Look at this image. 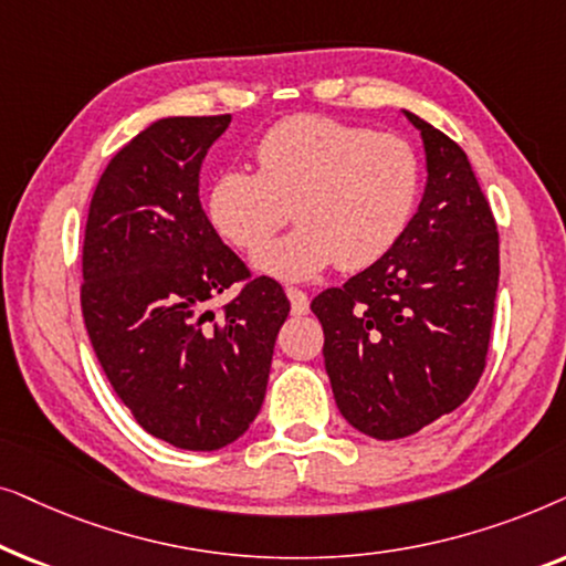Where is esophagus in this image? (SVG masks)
<instances>
[{
    "instance_id": "34e87169",
    "label": "esophagus",
    "mask_w": 566,
    "mask_h": 566,
    "mask_svg": "<svg viewBox=\"0 0 566 566\" xmlns=\"http://www.w3.org/2000/svg\"><path fill=\"white\" fill-rule=\"evenodd\" d=\"M285 296L291 298V308L293 314H308V296L301 289H285Z\"/></svg>"
}]
</instances>
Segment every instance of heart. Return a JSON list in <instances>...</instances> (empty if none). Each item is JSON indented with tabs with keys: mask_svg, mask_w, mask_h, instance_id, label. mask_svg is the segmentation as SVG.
<instances>
[{
	"mask_svg": "<svg viewBox=\"0 0 566 566\" xmlns=\"http://www.w3.org/2000/svg\"><path fill=\"white\" fill-rule=\"evenodd\" d=\"M258 172L213 177L206 211L223 242L258 250L287 220L300 227L254 254L260 273L306 281L332 262L363 270L384 258L412 221L420 157L397 134H374L327 115L277 120L254 146Z\"/></svg>",
	"mask_w": 566,
	"mask_h": 566,
	"instance_id": "b5f03b06",
	"label": "heart"
}]
</instances>
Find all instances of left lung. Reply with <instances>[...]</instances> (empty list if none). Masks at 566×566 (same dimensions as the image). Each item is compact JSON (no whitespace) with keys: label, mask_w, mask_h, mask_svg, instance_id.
Returning <instances> with one entry per match:
<instances>
[{"label":"left lung","mask_w":566,"mask_h":566,"mask_svg":"<svg viewBox=\"0 0 566 566\" xmlns=\"http://www.w3.org/2000/svg\"><path fill=\"white\" fill-rule=\"evenodd\" d=\"M405 115L428 159L422 203L381 260L312 301L339 412L376 440L412 436L469 399L500 281L497 223L467 151Z\"/></svg>","instance_id":"left-lung-1"}]
</instances>
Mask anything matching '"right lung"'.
<instances>
[{
    "instance_id": "1",
    "label": "right lung",
    "mask_w": 566,
    "mask_h": 566,
    "mask_svg": "<svg viewBox=\"0 0 566 566\" xmlns=\"http://www.w3.org/2000/svg\"><path fill=\"white\" fill-rule=\"evenodd\" d=\"M229 123H151L105 167L84 229L82 314L99 366L136 422L185 451L244 436L291 312L281 283L254 277L200 206V165ZM231 284L238 296L211 313Z\"/></svg>"
}]
</instances>
